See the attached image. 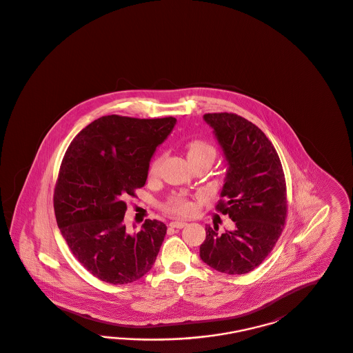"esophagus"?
<instances>
[{
  "mask_svg": "<svg viewBox=\"0 0 353 353\" xmlns=\"http://www.w3.org/2000/svg\"><path fill=\"white\" fill-rule=\"evenodd\" d=\"M188 223L186 221H180V220H174V221H170V228H176V230H181Z\"/></svg>",
  "mask_w": 353,
  "mask_h": 353,
  "instance_id": "obj_1",
  "label": "esophagus"
}]
</instances>
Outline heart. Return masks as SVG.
I'll return each instance as SVG.
<instances>
[{"instance_id":"1","label":"heart","mask_w":353,"mask_h":353,"mask_svg":"<svg viewBox=\"0 0 353 353\" xmlns=\"http://www.w3.org/2000/svg\"><path fill=\"white\" fill-rule=\"evenodd\" d=\"M185 151H186V157L190 163H194L196 160H202V159L214 160L216 155L215 146L203 138L189 139L185 143ZM164 159H165L164 154H159L151 160L150 167H148V179L150 180L158 179L159 174L161 172ZM163 208H164V211H167L170 214H174V215H189L194 211L195 206L193 201H190L189 198L181 194H174L172 195L170 199L164 203Z\"/></svg>"}]
</instances>
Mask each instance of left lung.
Returning <instances> with one entry per match:
<instances>
[{
    "instance_id": "left-lung-1",
    "label": "left lung",
    "mask_w": 353,
    "mask_h": 353,
    "mask_svg": "<svg viewBox=\"0 0 353 353\" xmlns=\"http://www.w3.org/2000/svg\"><path fill=\"white\" fill-rule=\"evenodd\" d=\"M228 161L225 183L216 211L236 224L219 233L206 225L201 259L210 268L241 275L258 268L284 230L288 211L287 185L279 155L256 125L236 113H206Z\"/></svg>"
}]
</instances>
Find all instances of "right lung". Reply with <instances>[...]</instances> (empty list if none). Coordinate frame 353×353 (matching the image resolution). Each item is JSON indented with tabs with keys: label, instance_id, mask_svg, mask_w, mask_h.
<instances>
[{
	"label": "right lung",
	"instance_id": "obj_1",
	"mask_svg": "<svg viewBox=\"0 0 353 353\" xmlns=\"http://www.w3.org/2000/svg\"><path fill=\"white\" fill-rule=\"evenodd\" d=\"M174 123V117L103 116L63 155L53 194L57 225L78 262L101 281L133 283L157 259L165 224L146 219L130 233L125 199L146 183L151 157Z\"/></svg>",
	"mask_w": 353,
	"mask_h": 353
}]
</instances>
